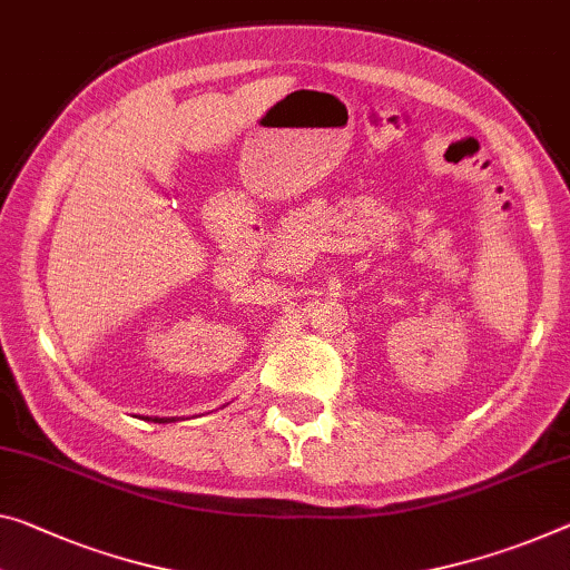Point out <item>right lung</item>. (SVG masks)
<instances>
[{
    "instance_id": "1",
    "label": "right lung",
    "mask_w": 570,
    "mask_h": 570,
    "mask_svg": "<svg viewBox=\"0 0 570 570\" xmlns=\"http://www.w3.org/2000/svg\"><path fill=\"white\" fill-rule=\"evenodd\" d=\"M170 417H155V423H168Z\"/></svg>"
}]
</instances>
